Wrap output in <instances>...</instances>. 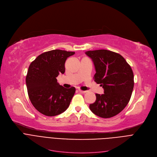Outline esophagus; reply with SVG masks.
I'll use <instances>...</instances> for the list:
<instances>
[{
    "label": "esophagus",
    "mask_w": 157,
    "mask_h": 157,
    "mask_svg": "<svg viewBox=\"0 0 157 157\" xmlns=\"http://www.w3.org/2000/svg\"><path fill=\"white\" fill-rule=\"evenodd\" d=\"M78 91L80 92V93H86L87 92V90H81L80 89H78Z\"/></svg>",
    "instance_id": "obj_1"
}]
</instances>
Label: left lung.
Segmentation results:
<instances>
[{
  "mask_svg": "<svg viewBox=\"0 0 157 157\" xmlns=\"http://www.w3.org/2000/svg\"><path fill=\"white\" fill-rule=\"evenodd\" d=\"M86 54L94 63V81L104 89V94H96V101L89 108L99 117H113L122 111L131 99L134 88L132 68L121 54L112 51H89Z\"/></svg>",
  "mask_w": 157,
  "mask_h": 157,
  "instance_id": "obj_1",
  "label": "left lung"
}]
</instances>
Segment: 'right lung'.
I'll list each match as a JSON object with an SVG mask.
<instances>
[{"mask_svg":"<svg viewBox=\"0 0 157 157\" xmlns=\"http://www.w3.org/2000/svg\"><path fill=\"white\" fill-rule=\"evenodd\" d=\"M74 54L52 50L41 54L31 63L26 77L28 94L33 106L42 114L56 116L68 108L75 88L63 87L56 77L64 73L67 58Z\"/></svg>","mask_w":157,"mask_h":157,"instance_id":"right-lung-1","label":"right lung"}]
</instances>
